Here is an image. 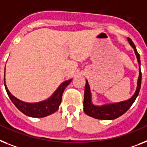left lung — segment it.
I'll use <instances>...</instances> for the list:
<instances>
[{
    "instance_id": "8db88e82",
    "label": "left lung",
    "mask_w": 147,
    "mask_h": 147,
    "mask_svg": "<svg viewBox=\"0 0 147 147\" xmlns=\"http://www.w3.org/2000/svg\"><path fill=\"white\" fill-rule=\"evenodd\" d=\"M128 41L131 47L133 48L135 53V55L138 59V65H139V76H138V82H137V88L134 94L128 98L127 100L119 101V102L109 103V104H104L102 105H95L92 103V92L90 90V86L88 84V80H86V86H85V92H84V100H83V110L86 113V114L88 116L93 117L98 119L104 120H113L118 118L130 108L134 100H136L137 97L138 96L139 92L141 86V71H140V55L138 54L137 51L136 47L132 42L130 38L128 37Z\"/></svg>"
}]
</instances>
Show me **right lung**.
I'll list each match as a JSON object with an SVG mask.
<instances>
[{"label":"right lung","instance_id":"1","mask_svg":"<svg viewBox=\"0 0 147 147\" xmlns=\"http://www.w3.org/2000/svg\"><path fill=\"white\" fill-rule=\"evenodd\" d=\"M71 80L72 79L64 81L58 87L56 90L55 91L54 93L46 100H41L39 102L28 103L19 100L11 94L6 85L5 73H4V86H5L7 94L10 98V100H12V102L24 114L30 117H34V118H42V117L49 116V115L53 114V113L56 112L57 110H59V105L61 102L63 92L65 88L70 84Z\"/></svg>","mask_w":147,"mask_h":147}]
</instances>
